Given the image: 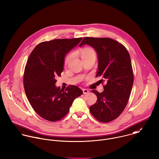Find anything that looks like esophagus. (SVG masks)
I'll return each mask as SVG.
<instances>
[{"label": "esophagus", "mask_w": 159, "mask_h": 159, "mask_svg": "<svg viewBox=\"0 0 159 159\" xmlns=\"http://www.w3.org/2000/svg\"><path fill=\"white\" fill-rule=\"evenodd\" d=\"M82 91H83V93H84V94H87V93H88L89 92V91L87 89H82Z\"/></svg>", "instance_id": "1"}]
</instances>
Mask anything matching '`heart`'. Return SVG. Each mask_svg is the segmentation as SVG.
<instances>
[{
    "mask_svg": "<svg viewBox=\"0 0 159 159\" xmlns=\"http://www.w3.org/2000/svg\"><path fill=\"white\" fill-rule=\"evenodd\" d=\"M80 56L82 59L87 57H89V56H95V51L90 48H82L80 50ZM72 57V54H69L67 55L65 59H64V65L66 66H67V64L69 63V62L70 61V59Z\"/></svg>",
    "mask_w": 159,
    "mask_h": 159,
    "instance_id": "1",
    "label": "heart"
}]
</instances>
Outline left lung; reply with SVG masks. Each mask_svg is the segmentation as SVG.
Wrapping results in <instances>:
<instances>
[{
  "label": "left lung",
  "instance_id": "1",
  "mask_svg": "<svg viewBox=\"0 0 159 159\" xmlns=\"http://www.w3.org/2000/svg\"><path fill=\"white\" fill-rule=\"evenodd\" d=\"M84 44L96 50L98 59L96 76L107 82L103 92L92 90L97 100L90 107V111L98 121L108 123L122 113L128 102L134 82L131 57L126 48L111 38L85 37L79 46Z\"/></svg>",
  "mask_w": 159,
  "mask_h": 159
}]
</instances>
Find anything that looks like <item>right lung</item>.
<instances>
[{
  "label": "right lung",
  "instance_id": "obj_1",
  "mask_svg": "<svg viewBox=\"0 0 159 159\" xmlns=\"http://www.w3.org/2000/svg\"><path fill=\"white\" fill-rule=\"evenodd\" d=\"M82 38L55 39L38 44L25 66L23 86L33 110L43 119L57 121L69 111L74 100L83 92L75 85L65 90L56 87V77L64 69V57Z\"/></svg>",
  "mask_w": 159,
  "mask_h": 159
}]
</instances>
